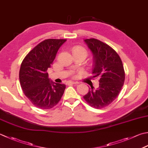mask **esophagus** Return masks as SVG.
<instances>
[{
	"label": "esophagus",
	"instance_id": "esophagus-1",
	"mask_svg": "<svg viewBox=\"0 0 148 148\" xmlns=\"http://www.w3.org/2000/svg\"><path fill=\"white\" fill-rule=\"evenodd\" d=\"M79 83L77 82H72V81H70V82H68L66 83V85H72V84H77Z\"/></svg>",
	"mask_w": 148,
	"mask_h": 148
}]
</instances>
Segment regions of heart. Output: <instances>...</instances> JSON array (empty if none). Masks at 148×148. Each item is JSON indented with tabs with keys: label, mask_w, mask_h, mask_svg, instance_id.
Wrapping results in <instances>:
<instances>
[{
	"label": "heart",
	"mask_w": 148,
	"mask_h": 148,
	"mask_svg": "<svg viewBox=\"0 0 148 148\" xmlns=\"http://www.w3.org/2000/svg\"><path fill=\"white\" fill-rule=\"evenodd\" d=\"M77 52H81V53H83L86 55H87V51H86V49L85 48H83L81 46H76V47H74L73 49H72V53H77Z\"/></svg>",
	"instance_id": "1"
}]
</instances>
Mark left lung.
<instances>
[{
	"label": "left lung",
	"mask_w": 148,
	"mask_h": 148,
	"mask_svg": "<svg viewBox=\"0 0 148 148\" xmlns=\"http://www.w3.org/2000/svg\"><path fill=\"white\" fill-rule=\"evenodd\" d=\"M93 54V77L99 78V88L94 87L83 98L90 106L100 109L108 106L119 94L125 79L121 58L106 43L95 38L84 40Z\"/></svg>",
	"instance_id": "1"
}]
</instances>
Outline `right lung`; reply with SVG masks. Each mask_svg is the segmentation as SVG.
Wrapping results in <instances>:
<instances>
[{"mask_svg": "<svg viewBox=\"0 0 148 148\" xmlns=\"http://www.w3.org/2000/svg\"><path fill=\"white\" fill-rule=\"evenodd\" d=\"M66 40H43L32 49L22 61L19 72L20 86L25 96L37 108H52L58 103L64 93L65 85L50 81L47 71Z\"/></svg>", "mask_w": 148, "mask_h": 148, "instance_id": "1", "label": "right lung"}]
</instances>
